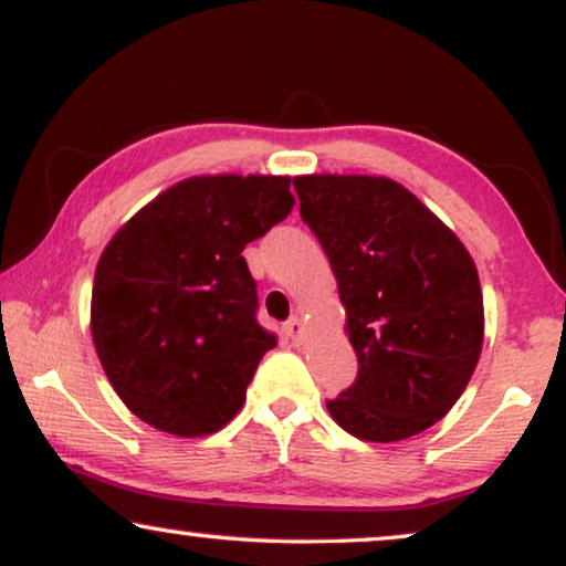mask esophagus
Returning a JSON list of instances; mask_svg holds the SVG:
<instances>
[{
	"label": "esophagus",
	"mask_w": 566,
	"mask_h": 566,
	"mask_svg": "<svg viewBox=\"0 0 566 566\" xmlns=\"http://www.w3.org/2000/svg\"><path fill=\"white\" fill-rule=\"evenodd\" d=\"M283 332L293 339V343H301V339H304V335H306V324H304V319H301V316H291V319L285 322Z\"/></svg>",
	"instance_id": "obj_1"
}]
</instances>
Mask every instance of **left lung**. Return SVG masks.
<instances>
[{"label": "left lung", "mask_w": 566, "mask_h": 566, "mask_svg": "<svg viewBox=\"0 0 566 566\" xmlns=\"http://www.w3.org/2000/svg\"><path fill=\"white\" fill-rule=\"evenodd\" d=\"M301 219L327 252L358 355L327 409L370 443L420 436L451 412L484 343L474 260L415 192L381 175H298Z\"/></svg>", "instance_id": "obj_1"}]
</instances>
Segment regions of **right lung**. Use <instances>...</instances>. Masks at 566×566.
Here are the masks:
<instances>
[{"label": "right lung", "instance_id": "right-lung-1", "mask_svg": "<svg viewBox=\"0 0 566 566\" xmlns=\"http://www.w3.org/2000/svg\"><path fill=\"white\" fill-rule=\"evenodd\" d=\"M293 208L285 175H196L159 192L97 260L90 332L107 381L151 428L203 438L234 420L262 355L242 250Z\"/></svg>", "mask_w": 566, "mask_h": 566}]
</instances>
